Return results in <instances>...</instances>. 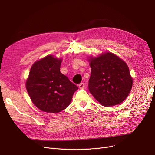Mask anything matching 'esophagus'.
<instances>
[{
  "mask_svg": "<svg viewBox=\"0 0 155 155\" xmlns=\"http://www.w3.org/2000/svg\"><path fill=\"white\" fill-rule=\"evenodd\" d=\"M79 88H80V89H83L84 88H85V83H81L79 85Z\"/></svg>",
  "mask_w": 155,
  "mask_h": 155,
  "instance_id": "1",
  "label": "esophagus"
}]
</instances>
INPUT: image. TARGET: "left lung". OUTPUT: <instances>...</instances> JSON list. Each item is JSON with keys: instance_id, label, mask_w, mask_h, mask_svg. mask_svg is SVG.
<instances>
[{"instance_id": "1", "label": "left lung", "mask_w": 155, "mask_h": 155, "mask_svg": "<svg viewBox=\"0 0 155 155\" xmlns=\"http://www.w3.org/2000/svg\"><path fill=\"white\" fill-rule=\"evenodd\" d=\"M88 61L91 68L88 89L95 99L105 107L124 101L133 86L127 64L111 52L92 58Z\"/></svg>"}]
</instances>
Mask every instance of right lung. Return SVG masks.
Listing matches in <instances>:
<instances>
[{"label":"right lung","mask_w":155,"mask_h":155,"mask_svg":"<svg viewBox=\"0 0 155 155\" xmlns=\"http://www.w3.org/2000/svg\"><path fill=\"white\" fill-rule=\"evenodd\" d=\"M62 59L47 55L31 67L26 87L31 100L41 110L58 113L69 105L78 87L60 72Z\"/></svg>","instance_id":"obj_1"}]
</instances>
